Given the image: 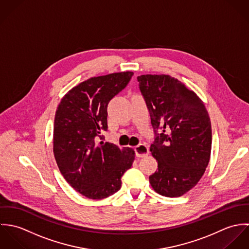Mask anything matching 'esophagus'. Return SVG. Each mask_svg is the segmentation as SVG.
Listing matches in <instances>:
<instances>
[{
    "label": "esophagus",
    "instance_id": "esophagus-1",
    "mask_svg": "<svg viewBox=\"0 0 249 249\" xmlns=\"http://www.w3.org/2000/svg\"><path fill=\"white\" fill-rule=\"evenodd\" d=\"M135 153L137 157H144L148 154V147L147 145L143 144V143H140L138 145L135 146Z\"/></svg>",
    "mask_w": 249,
    "mask_h": 249
}]
</instances>
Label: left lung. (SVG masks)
Listing matches in <instances>:
<instances>
[{
	"label": "left lung",
	"instance_id": "left-lung-1",
	"mask_svg": "<svg viewBox=\"0 0 249 249\" xmlns=\"http://www.w3.org/2000/svg\"><path fill=\"white\" fill-rule=\"evenodd\" d=\"M137 79L155 134L150 151L158 170L149 183L161 196H181L197 184L210 160L208 111L196 94L175 77L142 74Z\"/></svg>",
	"mask_w": 249,
	"mask_h": 249
}]
</instances>
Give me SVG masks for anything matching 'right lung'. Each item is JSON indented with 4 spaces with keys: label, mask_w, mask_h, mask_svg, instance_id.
I'll list each match as a JSON object with an SVG mask.
<instances>
[{
    "label": "right lung",
    "mask_w": 249,
    "mask_h": 249,
    "mask_svg": "<svg viewBox=\"0 0 249 249\" xmlns=\"http://www.w3.org/2000/svg\"><path fill=\"white\" fill-rule=\"evenodd\" d=\"M132 71L91 77L71 89L58 105L53 125V154L71 187L91 199H103L121 189L135 152L104 140L107 106L130 81Z\"/></svg>",
    "instance_id": "right-lung-1"
}]
</instances>
